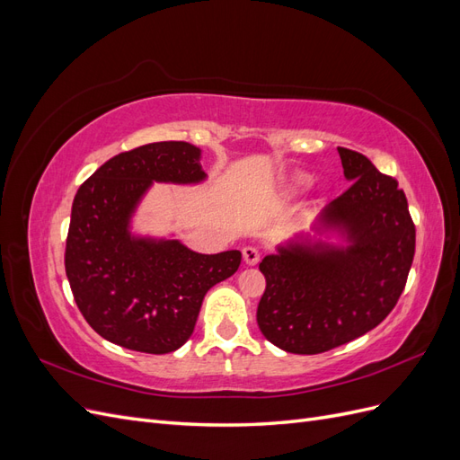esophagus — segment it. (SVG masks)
I'll use <instances>...</instances> for the list:
<instances>
[{
  "label": "esophagus",
  "mask_w": 460,
  "mask_h": 460,
  "mask_svg": "<svg viewBox=\"0 0 460 460\" xmlns=\"http://www.w3.org/2000/svg\"><path fill=\"white\" fill-rule=\"evenodd\" d=\"M242 253H243V261H245V264H249V267H253V264H257V262H259V252H257L255 247L247 245V247H243V249H242Z\"/></svg>",
  "instance_id": "34e87169"
}]
</instances>
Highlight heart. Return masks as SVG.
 <instances>
[{
	"label": "heart",
	"mask_w": 460,
	"mask_h": 460,
	"mask_svg": "<svg viewBox=\"0 0 460 460\" xmlns=\"http://www.w3.org/2000/svg\"><path fill=\"white\" fill-rule=\"evenodd\" d=\"M313 180H314V176L311 172H305V171L296 172L294 176H291V188L305 190V188H309L313 184Z\"/></svg>",
	"instance_id": "1"
}]
</instances>
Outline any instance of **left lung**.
I'll return each instance as SVG.
<instances>
[{
  "label": "left lung",
  "mask_w": 460,
  "mask_h": 460,
  "mask_svg": "<svg viewBox=\"0 0 460 460\" xmlns=\"http://www.w3.org/2000/svg\"><path fill=\"white\" fill-rule=\"evenodd\" d=\"M351 188L328 203L311 232L276 245L259 264L267 289L262 336L296 355L353 341L392 313L414 257L405 191L357 151L338 147Z\"/></svg>",
  "instance_id": "8db88e82"
}]
</instances>
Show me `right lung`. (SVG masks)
<instances>
[{
  "label": "right lung",
  "mask_w": 460,
  "mask_h": 460,
  "mask_svg": "<svg viewBox=\"0 0 460 460\" xmlns=\"http://www.w3.org/2000/svg\"><path fill=\"white\" fill-rule=\"evenodd\" d=\"M201 149L157 142L111 157L76 191L66 235L65 270L88 324L111 343L164 355L182 347L215 284L242 262L238 249L198 253L176 234L134 230L153 184L199 186Z\"/></svg>",
  "instance_id": "right-lung-1"
}]
</instances>
